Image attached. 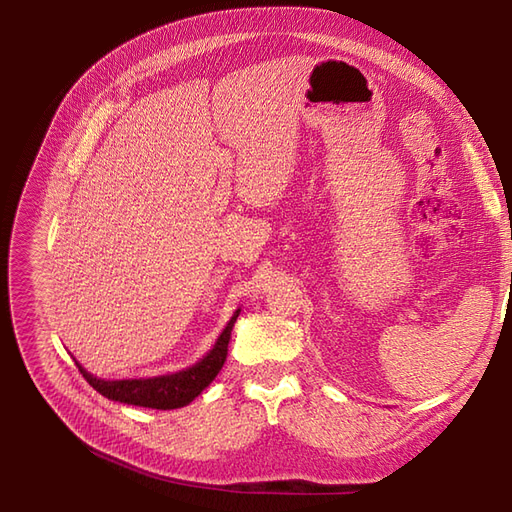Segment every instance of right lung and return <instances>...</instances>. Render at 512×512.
Wrapping results in <instances>:
<instances>
[{
  "label": "right lung",
  "mask_w": 512,
  "mask_h": 512,
  "mask_svg": "<svg viewBox=\"0 0 512 512\" xmlns=\"http://www.w3.org/2000/svg\"><path fill=\"white\" fill-rule=\"evenodd\" d=\"M239 312L241 309H237V312L232 314L226 329L218 337V342H215V346L203 356V359L188 369L177 371V374L138 378V380H102L87 374L79 363H76V367H79L83 378L94 386L100 395L113 401H121V404H128V406L153 408V410L183 408L203 393L213 382V378L220 374L228 354L230 331L235 327Z\"/></svg>",
  "instance_id": "obj_1"
}]
</instances>
